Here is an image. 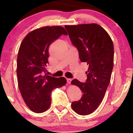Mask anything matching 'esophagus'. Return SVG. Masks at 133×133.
<instances>
[{"label":"esophagus","mask_w":133,"mask_h":133,"mask_svg":"<svg viewBox=\"0 0 133 133\" xmlns=\"http://www.w3.org/2000/svg\"><path fill=\"white\" fill-rule=\"evenodd\" d=\"M66 80H67V82H68V83L69 84H71V82L72 79H71L67 78V79H66Z\"/></svg>","instance_id":"esophagus-1"}]
</instances>
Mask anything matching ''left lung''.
<instances>
[{"instance_id":"obj_1","label":"left lung","mask_w":133,"mask_h":133,"mask_svg":"<svg viewBox=\"0 0 133 133\" xmlns=\"http://www.w3.org/2000/svg\"><path fill=\"white\" fill-rule=\"evenodd\" d=\"M65 28L78 50L81 61L89 65L85 83L76 79L71 81L83 94L71 106L79 115H88L99 106L110 82L114 64L113 42L108 33L97 24L66 25Z\"/></svg>"}]
</instances>
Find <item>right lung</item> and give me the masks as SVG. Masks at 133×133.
<instances>
[{
	"mask_svg": "<svg viewBox=\"0 0 133 133\" xmlns=\"http://www.w3.org/2000/svg\"><path fill=\"white\" fill-rule=\"evenodd\" d=\"M62 34L68 35L61 26H45L30 32L20 45L17 61L18 86L29 108L42 113L49 108L53 89L65 86V77L43 75L48 64L49 47Z\"/></svg>",
	"mask_w": 133,
	"mask_h": 133,
	"instance_id": "right-lung-1",
	"label": "right lung"
}]
</instances>
